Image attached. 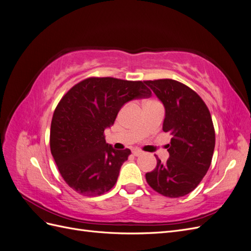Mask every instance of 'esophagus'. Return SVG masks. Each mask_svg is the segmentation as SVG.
Wrapping results in <instances>:
<instances>
[{"label": "esophagus", "instance_id": "esophagus-1", "mask_svg": "<svg viewBox=\"0 0 251 251\" xmlns=\"http://www.w3.org/2000/svg\"><path fill=\"white\" fill-rule=\"evenodd\" d=\"M132 153H133V155H134V156H136V157H138V156L142 155V151H139V150H133V151H132Z\"/></svg>", "mask_w": 251, "mask_h": 251}]
</instances>
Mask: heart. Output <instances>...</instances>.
<instances>
[{"mask_svg": "<svg viewBox=\"0 0 251 251\" xmlns=\"http://www.w3.org/2000/svg\"><path fill=\"white\" fill-rule=\"evenodd\" d=\"M151 101H154V100H150V101H148V102H151Z\"/></svg>", "mask_w": 251, "mask_h": 251, "instance_id": "obj_1", "label": "heart"}]
</instances>
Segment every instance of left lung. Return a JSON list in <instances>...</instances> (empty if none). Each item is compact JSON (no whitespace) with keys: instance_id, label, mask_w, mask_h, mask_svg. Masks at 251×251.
Returning a JSON list of instances; mask_svg holds the SVG:
<instances>
[{"instance_id":"left-lung-1","label":"left lung","mask_w":251,"mask_h":251,"mask_svg":"<svg viewBox=\"0 0 251 251\" xmlns=\"http://www.w3.org/2000/svg\"><path fill=\"white\" fill-rule=\"evenodd\" d=\"M144 82L163 103L162 130L173 136L168 161L156 156V168L146 179L157 193L179 198L193 192L209 169L216 143L214 124L207 105L184 83L168 78Z\"/></svg>"}]
</instances>
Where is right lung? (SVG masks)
<instances>
[{"label": "right lung", "mask_w": 251, "mask_h": 251, "mask_svg": "<svg viewBox=\"0 0 251 251\" xmlns=\"http://www.w3.org/2000/svg\"><path fill=\"white\" fill-rule=\"evenodd\" d=\"M143 81L89 77L72 87L53 113L50 150L62 177L75 192L100 196L115 185L131 151L105 142L104 130L114 125L121 107L150 97Z\"/></svg>", "instance_id": "add662e5"}]
</instances>
